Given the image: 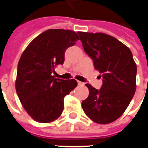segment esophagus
Instances as JSON below:
<instances>
[{
    "instance_id": "esophagus-1",
    "label": "esophagus",
    "mask_w": 148,
    "mask_h": 148,
    "mask_svg": "<svg viewBox=\"0 0 148 148\" xmlns=\"http://www.w3.org/2000/svg\"><path fill=\"white\" fill-rule=\"evenodd\" d=\"M77 84H78V85H83V84H84V83L81 82V81H79V80H77Z\"/></svg>"
}]
</instances>
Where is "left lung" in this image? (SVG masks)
I'll return each instance as SVG.
<instances>
[{"mask_svg": "<svg viewBox=\"0 0 148 148\" xmlns=\"http://www.w3.org/2000/svg\"><path fill=\"white\" fill-rule=\"evenodd\" d=\"M78 34L85 52L103 77L99 90L86 84L89 96L81 106L92 121L109 124L124 113L132 99L136 90V64L130 49L113 36L103 32Z\"/></svg>", "mask_w": 148, "mask_h": 148, "instance_id": "1", "label": "left lung"}]
</instances>
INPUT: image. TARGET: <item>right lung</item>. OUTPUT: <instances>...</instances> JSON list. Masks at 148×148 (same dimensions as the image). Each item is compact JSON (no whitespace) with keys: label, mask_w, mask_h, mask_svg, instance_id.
Returning <instances> with one entry per match:
<instances>
[{"label":"right lung","mask_w":148,"mask_h":148,"mask_svg":"<svg viewBox=\"0 0 148 148\" xmlns=\"http://www.w3.org/2000/svg\"><path fill=\"white\" fill-rule=\"evenodd\" d=\"M79 40L71 30L51 29L36 37L18 62L16 91L23 107L40 123L56 120L64 109V98L77 85L74 79L62 80L52 75L64 62L66 49Z\"/></svg>","instance_id":"right-lung-1"}]
</instances>
